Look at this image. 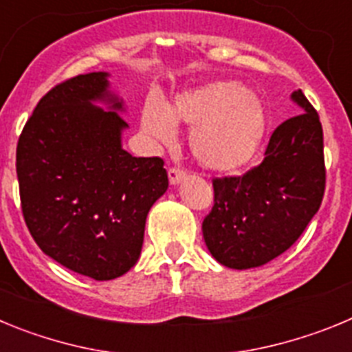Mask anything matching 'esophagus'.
Returning <instances> with one entry per match:
<instances>
[{
	"label": "esophagus",
	"instance_id": "34e87169",
	"mask_svg": "<svg viewBox=\"0 0 352 352\" xmlns=\"http://www.w3.org/2000/svg\"><path fill=\"white\" fill-rule=\"evenodd\" d=\"M169 183L170 185H179V183L185 179V170L182 169H176V167H170L169 169Z\"/></svg>",
	"mask_w": 352,
	"mask_h": 352
}]
</instances>
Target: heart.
<instances>
[{
    "instance_id": "obj_1",
    "label": "heart",
    "mask_w": 352,
    "mask_h": 352,
    "mask_svg": "<svg viewBox=\"0 0 352 352\" xmlns=\"http://www.w3.org/2000/svg\"><path fill=\"white\" fill-rule=\"evenodd\" d=\"M141 129L162 146L173 144L174 129H190L188 148L204 169L236 173L263 146L268 109L256 89L217 79L182 89L164 107L148 100L141 111Z\"/></svg>"
}]
</instances>
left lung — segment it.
<instances>
[{
	"label": "left lung",
	"mask_w": 352,
	"mask_h": 352,
	"mask_svg": "<svg viewBox=\"0 0 352 352\" xmlns=\"http://www.w3.org/2000/svg\"><path fill=\"white\" fill-rule=\"evenodd\" d=\"M291 100L303 113L276 126L259 166L241 178L213 179L214 204L203 236L211 256L227 268H257L284 254L321 206V121L301 89Z\"/></svg>",
	"instance_id": "left-lung-1"
}]
</instances>
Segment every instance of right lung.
<instances>
[{"label":"right lung","mask_w":352,"mask_h":352,"mask_svg":"<svg viewBox=\"0 0 352 352\" xmlns=\"http://www.w3.org/2000/svg\"><path fill=\"white\" fill-rule=\"evenodd\" d=\"M109 76L91 72L52 88L24 125L15 162L36 245L95 280H113L135 266L148 211L169 186L162 158L123 149L125 104Z\"/></svg>","instance_id":"right-lung-1"}]
</instances>
